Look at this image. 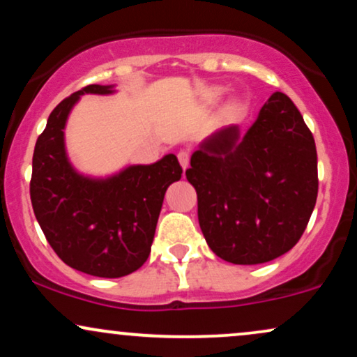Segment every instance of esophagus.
<instances>
[{"mask_svg": "<svg viewBox=\"0 0 357 357\" xmlns=\"http://www.w3.org/2000/svg\"><path fill=\"white\" fill-rule=\"evenodd\" d=\"M178 160H179V165L183 166V169H186V167L190 166V151H186V149L179 151L178 153Z\"/></svg>", "mask_w": 357, "mask_h": 357, "instance_id": "obj_1", "label": "esophagus"}]
</instances>
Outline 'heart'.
<instances>
[{"label":"heart","mask_w":357,"mask_h":357,"mask_svg":"<svg viewBox=\"0 0 357 357\" xmlns=\"http://www.w3.org/2000/svg\"><path fill=\"white\" fill-rule=\"evenodd\" d=\"M222 93H225V88H222V86H216V88L211 89V93H209V96H211L213 100H216V98H220Z\"/></svg>","instance_id":"b5f03b06"}]
</instances>
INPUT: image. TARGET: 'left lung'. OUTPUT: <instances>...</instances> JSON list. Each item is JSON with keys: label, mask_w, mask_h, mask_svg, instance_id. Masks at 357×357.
Wrapping results in <instances>:
<instances>
[{"label": "left lung", "mask_w": 357, "mask_h": 357, "mask_svg": "<svg viewBox=\"0 0 357 357\" xmlns=\"http://www.w3.org/2000/svg\"><path fill=\"white\" fill-rule=\"evenodd\" d=\"M206 243L233 264H263L294 248L317 197L314 137L284 93H273L256 121L214 131L191 154Z\"/></svg>", "instance_id": "8db88e82"}]
</instances>
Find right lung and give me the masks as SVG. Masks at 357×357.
<instances>
[{"label":"right lung","mask_w":357,"mask_h":357,"mask_svg":"<svg viewBox=\"0 0 357 357\" xmlns=\"http://www.w3.org/2000/svg\"><path fill=\"white\" fill-rule=\"evenodd\" d=\"M114 84H89L50 114L33 154L29 195L34 216L63 263L98 278H121L146 263L169 184L181 179L174 154L118 173H79L68 156L64 130L84 94H114Z\"/></svg>","instance_id":"1"}]
</instances>
